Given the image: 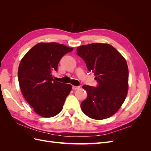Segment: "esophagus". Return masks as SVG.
<instances>
[{
  "label": "esophagus",
  "instance_id": "1",
  "mask_svg": "<svg viewBox=\"0 0 151 151\" xmlns=\"http://www.w3.org/2000/svg\"><path fill=\"white\" fill-rule=\"evenodd\" d=\"M80 88V86H72V89L73 90H77Z\"/></svg>",
  "mask_w": 151,
  "mask_h": 151
}]
</instances>
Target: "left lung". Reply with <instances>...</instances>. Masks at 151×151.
<instances>
[{
    "label": "left lung",
    "instance_id": "1",
    "mask_svg": "<svg viewBox=\"0 0 151 151\" xmlns=\"http://www.w3.org/2000/svg\"><path fill=\"white\" fill-rule=\"evenodd\" d=\"M77 54L84 59L99 84L97 88L83 86L88 97L81 104L82 111L94 120L113 116L125 101L129 89V68L125 58L108 43L82 45L77 48Z\"/></svg>",
    "mask_w": 151,
    "mask_h": 151
}]
</instances>
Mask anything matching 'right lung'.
<instances>
[{
  "instance_id": "obj_1",
  "label": "right lung",
  "mask_w": 151,
  "mask_h": 151,
  "mask_svg": "<svg viewBox=\"0 0 151 151\" xmlns=\"http://www.w3.org/2000/svg\"><path fill=\"white\" fill-rule=\"evenodd\" d=\"M73 48L57 43H39L22 57L18 68V81L26 101L40 116H55L63 108L72 90L69 84L53 80L61 58Z\"/></svg>"
}]
</instances>
